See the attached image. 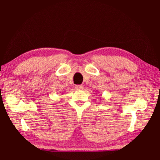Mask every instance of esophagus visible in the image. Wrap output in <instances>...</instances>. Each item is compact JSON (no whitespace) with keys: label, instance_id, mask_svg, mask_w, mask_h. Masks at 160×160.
I'll return each mask as SVG.
<instances>
[{"label":"esophagus","instance_id":"34e87169","mask_svg":"<svg viewBox=\"0 0 160 160\" xmlns=\"http://www.w3.org/2000/svg\"><path fill=\"white\" fill-rule=\"evenodd\" d=\"M75 89H82L83 86L82 85H75Z\"/></svg>","mask_w":160,"mask_h":160}]
</instances>
